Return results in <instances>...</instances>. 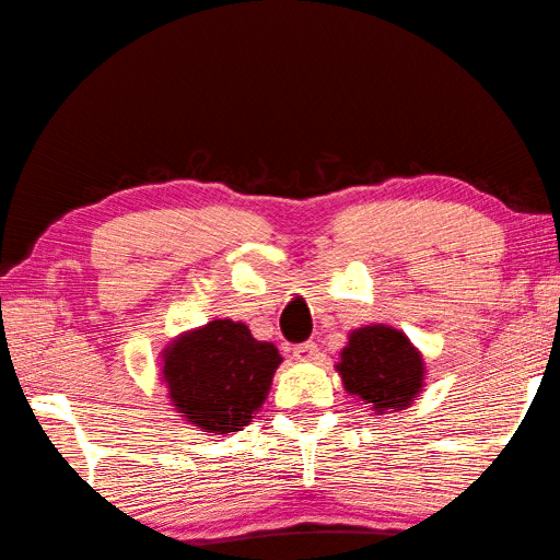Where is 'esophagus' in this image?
Segmentation results:
<instances>
[{
	"label": "esophagus",
	"instance_id": "1",
	"mask_svg": "<svg viewBox=\"0 0 560 560\" xmlns=\"http://www.w3.org/2000/svg\"><path fill=\"white\" fill-rule=\"evenodd\" d=\"M293 358L301 360V362H315L320 358V348L318 342L306 340V342H299L296 348H293Z\"/></svg>",
	"mask_w": 560,
	"mask_h": 560
}]
</instances>
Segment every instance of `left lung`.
Listing matches in <instances>:
<instances>
[{"instance_id":"left-lung-1","label":"left lung","mask_w":560,"mask_h":560,"mask_svg":"<svg viewBox=\"0 0 560 560\" xmlns=\"http://www.w3.org/2000/svg\"><path fill=\"white\" fill-rule=\"evenodd\" d=\"M345 389L374 409H404L423 386V362L406 335L372 325L354 330L338 364Z\"/></svg>"}]
</instances>
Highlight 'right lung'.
Listing matches in <instances>:
<instances>
[{"label":"right lung","mask_w":560,"mask_h":560,"mask_svg":"<svg viewBox=\"0 0 560 560\" xmlns=\"http://www.w3.org/2000/svg\"><path fill=\"white\" fill-rule=\"evenodd\" d=\"M279 364V350L254 340L245 323L212 320L171 345L164 380L178 413L210 433H232L267 399Z\"/></svg>","instance_id":"right-lung-1"}]
</instances>
